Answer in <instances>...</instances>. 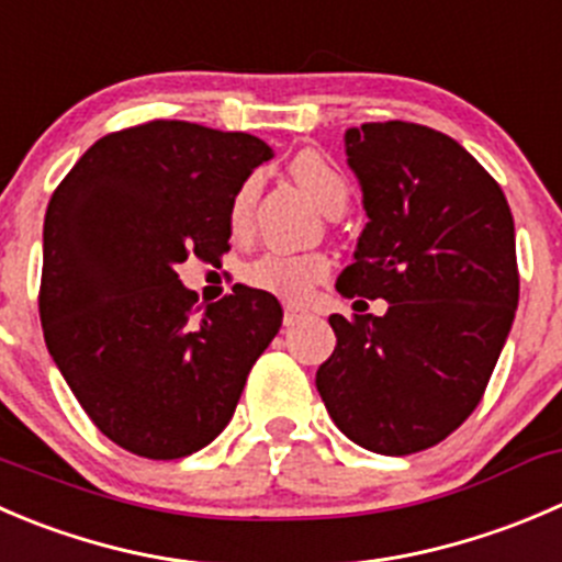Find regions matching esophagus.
Listing matches in <instances>:
<instances>
[{"instance_id":"esophagus-1","label":"esophagus","mask_w":562,"mask_h":562,"mask_svg":"<svg viewBox=\"0 0 562 562\" xmlns=\"http://www.w3.org/2000/svg\"><path fill=\"white\" fill-rule=\"evenodd\" d=\"M304 318H310V313L304 307H299V304H285V326H296L302 324Z\"/></svg>"}]
</instances>
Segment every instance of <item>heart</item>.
I'll return each instance as SVG.
<instances>
[{"mask_svg": "<svg viewBox=\"0 0 562 562\" xmlns=\"http://www.w3.org/2000/svg\"><path fill=\"white\" fill-rule=\"evenodd\" d=\"M291 172L324 214L337 216L346 209L348 187L346 181H342L340 172H337L326 159H321V156L315 154H302L293 159ZM255 192H258V183H255V178H249V181L241 183L236 198H233L231 225L236 227V231H241L249 222ZM329 266V258H326L324 252H285V249H271V252L260 255L258 260L247 263V269H244V282L258 288V291L299 302V299L307 296L321 280H326Z\"/></svg>", "mask_w": 562, "mask_h": 562, "instance_id": "1", "label": "heart"}]
</instances>
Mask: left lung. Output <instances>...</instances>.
<instances>
[{"label":"left lung","mask_w":562,"mask_h":562,"mask_svg":"<svg viewBox=\"0 0 562 562\" xmlns=\"http://www.w3.org/2000/svg\"><path fill=\"white\" fill-rule=\"evenodd\" d=\"M368 214L342 296L384 315H329L337 335L315 373L335 426L359 448H434L475 412L519 304L516 233L499 183L456 139L386 120L346 131Z\"/></svg>","instance_id":"obj_1"}]
</instances>
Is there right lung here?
I'll return each instance as SVG.
<instances>
[{"instance_id":"1","label":"right lung","mask_w":562,"mask_h":562,"mask_svg":"<svg viewBox=\"0 0 562 562\" xmlns=\"http://www.w3.org/2000/svg\"><path fill=\"white\" fill-rule=\"evenodd\" d=\"M271 148L244 131L150 120L101 136L43 222L41 324L103 437L143 459L198 453L231 423L282 326L271 293L194 307L176 266L231 249V203Z\"/></svg>"}]
</instances>
